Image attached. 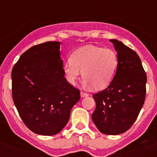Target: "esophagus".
Returning a JSON list of instances; mask_svg holds the SVG:
<instances>
[{
    "label": "esophagus",
    "instance_id": "1",
    "mask_svg": "<svg viewBox=\"0 0 157 157\" xmlns=\"http://www.w3.org/2000/svg\"><path fill=\"white\" fill-rule=\"evenodd\" d=\"M80 95H81V98H85V97H87V96H88V94L84 92H81L80 93Z\"/></svg>",
    "mask_w": 157,
    "mask_h": 157
}]
</instances>
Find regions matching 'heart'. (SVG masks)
<instances>
[{
    "mask_svg": "<svg viewBox=\"0 0 157 157\" xmlns=\"http://www.w3.org/2000/svg\"><path fill=\"white\" fill-rule=\"evenodd\" d=\"M117 66L118 56L114 50L88 45L75 50L63 70L71 85H75L79 79L81 71L86 86L102 90L109 85Z\"/></svg>",
    "mask_w": 157,
    "mask_h": 157,
    "instance_id": "1",
    "label": "heart"
}]
</instances>
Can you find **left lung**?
I'll use <instances>...</instances> for the list:
<instances>
[{"instance_id": "obj_1", "label": "left lung", "mask_w": 157, "mask_h": 157, "mask_svg": "<svg viewBox=\"0 0 157 157\" xmlns=\"http://www.w3.org/2000/svg\"><path fill=\"white\" fill-rule=\"evenodd\" d=\"M117 52L118 66L110 85L95 94L92 120L101 133L117 135L134 124L143 106L147 77L136 52L120 41L111 39Z\"/></svg>"}]
</instances>
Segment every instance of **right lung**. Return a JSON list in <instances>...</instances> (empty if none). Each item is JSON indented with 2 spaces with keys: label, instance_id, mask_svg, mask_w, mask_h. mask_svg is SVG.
Returning a JSON list of instances; mask_svg holds the SVG:
<instances>
[{
  "label": "right lung",
  "instance_id": "right-lung-1",
  "mask_svg": "<svg viewBox=\"0 0 157 157\" xmlns=\"http://www.w3.org/2000/svg\"><path fill=\"white\" fill-rule=\"evenodd\" d=\"M59 45L48 41L31 47L12 71L14 104L25 125L40 135L60 132L80 100L79 90L64 78Z\"/></svg>",
  "mask_w": 157,
  "mask_h": 157
}]
</instances>
